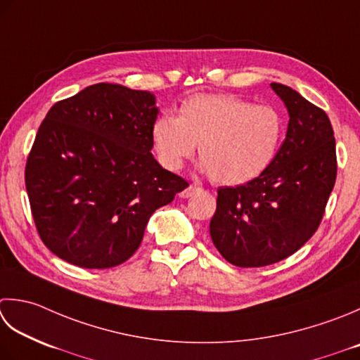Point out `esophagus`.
I'll return each mask as SVG.
<instances>
[{
  "instance_id": "esophagus-1",
  "label": "esophagus",
  "mask_w": 360,
  "mask_h": 360,
  "mask_svg": "<svg viewBox=\"0 0 360 360\" xmlns=\"http://www.w3.org/2000/svg\"><path fill=\"white\" fill-rule=\"evenodd\" d=\"M200 190H201V187H198V186H188L187 188H184V190H182V192L179 193V196H181V198H188V196H192V195H195L196 192H200Z\"/></svg>"
}]
</instances>
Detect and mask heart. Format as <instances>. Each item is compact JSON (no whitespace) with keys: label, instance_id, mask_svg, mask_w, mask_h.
<instances>
[{"label":"heart","instance_id":"1","mask_svg":"<svg viewBox=\"0 0 360 360\" xmlns=\"http://www.w3.org/2000/svg\"><path fill=\"white\" fill-rule=\"evenodd\" d=\"M281 137L283 118L276 110L229 94L188 96L178 117H160L151 129L162 165L179 170L200 145L202 172L221 186L257 178L273 160Z\"/></svg>","mask_w":360,"mask_h":360}]
</instances>
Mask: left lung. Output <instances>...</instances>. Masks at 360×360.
Listing matches in <instances>:
<instances>
[{
	"instance_id": "obj_1",
	"label": "left lung",
	"mask_w": 360,
	"mask_h": 360,
	"mask_svg": "<svg viewBox=\"0 0 360 360\" xmlns=\"http://www.w3.org/2000/svg\"><path fill=\"white\" fill-rule=\"evenodd\" d=\"M288 112L285 140L270 165L243 186L220 187L210 237L236 266H265L297 252L319 229L337 176L326 112L271 82Z\"/></svg>"
}]
</instances>
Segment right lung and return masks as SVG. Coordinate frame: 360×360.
<instances>
[{
	"instance_id": "right-lung-1",
	"label": "right lung",
	"mask_w": 360,
	"mask_h": 360,
	"mask_svg": "<svg viewBox=\"0 0 360 360\" xmlns=\"http://www.w3.org/2000/svg\"><path fill=\"white\" fill-rule=\"evenodd\" d=\"M156 96L100 82L48 110L25 182L41 242L82 269H110L142 243L154 210L188 187L151 154Z\"/></svg>"
}]
</instances>
